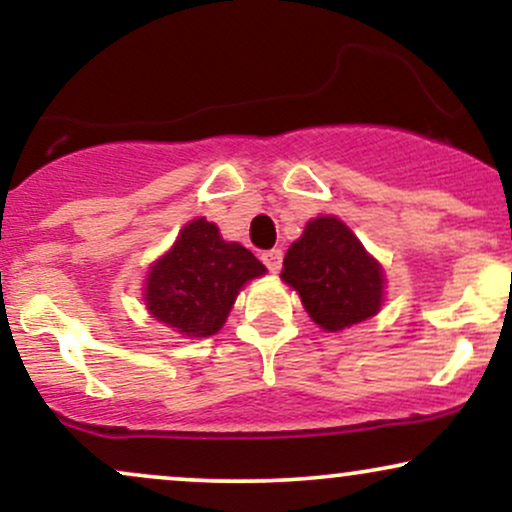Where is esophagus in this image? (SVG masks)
Masks as SVG:
<instances>
[{
  "instance_id": "34e87169",
  "label": "esophagus",
  "mask_w": 512,
  "mask_h": 512,
  "mask_svg": "<svg viewBox=\"0 0 512 512\" xmlns=\"http://www.w3.org/2000/svg\"><path fill=\"white\" fill-rule=\"evenodd\" d=\"M281 260H284V252L281 250H267L262 252V262L267 264V269L272 274H276L281 269Z\"/></svg>"
}]
</instances>
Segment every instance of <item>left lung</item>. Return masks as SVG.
I'll return each instance as SVG.
<instances>
[{"mask_svg":"<svg viewBox=\"0 0 512 512\" xmlns=\"http://www.w3.org/2000/svg\"><path fill=\"white\" fill-rule=\"evenodd\" d=\"M281 281L301 296L305 313L325 332H342L378 315L385 274L337 216H315L284 257Z\"/></svg>","mask_w":512,"mask_h":512,"instance_id":"obj_1","label":"left lung"}]
</instances>
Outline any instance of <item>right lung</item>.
Instances as JSON below:
<instances>
[{
    "mask_svg": "<svg viewBox=\"0 0 512 512\" xmlns=\"http://www.w3.org/2000/svg\"><path fill=\"white\" fill-rule=\"evenodd\" d=\"M267 267L219 226L199 216L146 272L144 305L151 317L182 337H211L228 320L240 289Z\"/></svg>",
    "mask_w": 512,
    "mask_h": 512,
    "instance_id": "add662e5",
    "label": "right lung"
}]
</instances>
